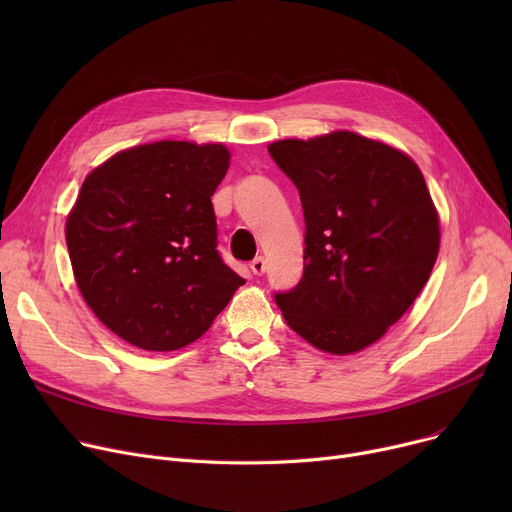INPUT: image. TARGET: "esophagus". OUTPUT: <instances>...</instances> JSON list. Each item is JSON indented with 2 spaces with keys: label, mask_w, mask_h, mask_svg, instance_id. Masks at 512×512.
<instances>
[{
  "label": "esophagus",
  "mask_w": 512,
  "mask_h": 512,
  "mask_svg": "<svg viewBox=\"0 0 512 512\" xmlns=\"http://www.w3.org/2000/svg\"><path fill=\"white\" fill-rule=\"evenodd\" d=\"M265 267H267V265H265V259H263L261 255L251 261V272H253L255 276H261V274L265 272Z\"/></svg>",
  "instance_id": "1"
}]
</instances>
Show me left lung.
I'll use <instances>...</instances> for the list:
<instances>
[{
	"instance_id": "1",
	"label": "left lung",
	"mask_w": 512,
	"mask_h": 512,
	"mask_svg": "<svg viewBox=\"0 0 512 512\" xmlns=\"http://www.w3.org/2000/svg\"><path fill=\"white\" fill-rule=\"evenodd\" d=\"M299 188L305 270L276 292L286 324L324 353L380 340L419 297L440 249L438 211L415 161L336 130L267 147Z\"/></svg>"
}]
</instances>
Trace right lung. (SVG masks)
<instances>
[{"mask_svg": "<svg viewBox=\"0 0 512 512\" xmlns=\"http://www.w3.org/2000/svg\"><path fill=\"white\" fill-rule=\"evenodd\" d=\"M228 166L220 143L159 141L85 178L66 220L76 286L132 346L166 353L195 342L245 284L218 253L211 205Z\"/></svg>", "mask_w": 512, "mask_h": 512, "instance_id": "right-lung-1", "label": "right lung"}]
</instances>
